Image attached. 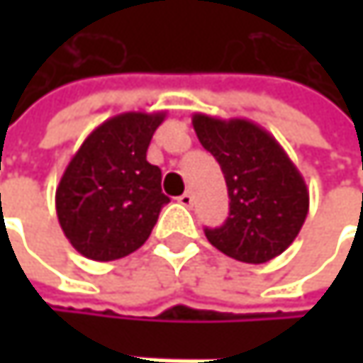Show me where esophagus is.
I'll return each instance as SVG.
<instances>
[{"mask_svg":"<svg viewBox=\"0 0 363 363\" xmlns=\"http://www.w3.org/2000/svg\"><path fill=\"white\" fill-rule=\"evenodd\" d=\"M179 201H181L182 206H186V208L193 206V193L191 191H184L181 197H179Z\"/></svg>","mask_w":363,"mask_h":363,"instance_id":"esophagus-1","label":"esophagus"}]
</instances>
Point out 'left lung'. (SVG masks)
I'll return each mask as SVG.
<instances>
[{"label": "left lung", "instance_id": "obj_1", "mask_svg": "<svg viewBox=\"0 0 363 363\" xmlns=\"http://www.w3.org/2000/svg\"><path fill=\"white\" fill-rule=\"evenodd\" d=\"M195 134L218 162L229 216L223 227L206 229L208 242L223 254L260 264L284 252L298 235L309 191L281 145L250 119L193 115Z\"/></svg>", "mask_w": 363, "mask_h": 363}]
</instances>
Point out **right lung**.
<instances>
[{"instance_id": "right-lung-1", "label": "right lung", "mask_w": 363, "mask_h": 363, "mask_svg": "<svg viewBox=\"0 0 363 363\" xmlns=\"http://www.w3.org/2000/svg\"><path fill=\"white\" fill-rule=\"evenodd\" d=\"M166 111H128L82 143L56 186V214L71 246L92 260H117L151 235L162 208V170L147 149Z\"/></svg>"}]
</instances>
